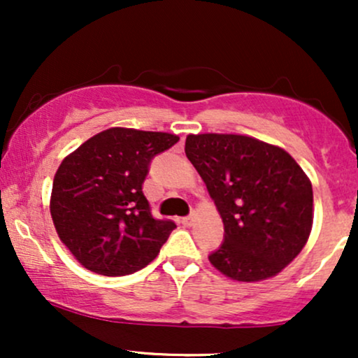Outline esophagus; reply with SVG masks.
Masks as SVG:
<instances>
[{"label": "esophagus", "instance_id": "esophagus-1", "mask_svg": "<svg viewBox=\"0 0 358 358\" xmlns=\"http://www.w3.org/2000/svg\"><path fill=\"white\" fill-rule=\"evenodd\" d=\"M182 224H183V225H187V227H190V225L193 224V215L183 217V219H182Z\"/></svg>", "mask_w": 358, "mask_h": 358}]
</instances>
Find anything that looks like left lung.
<instances>
[{"label":"left lung","mask_w":358,"mask_h":358,"mask_svg":"<svg viewBox=\"0 0 358 358\" xmlns=\"http://www.w3.org/2000/svg\"><path fill=\"white\" fill-rule=\"evenodd\" d=\"M185 153L224 222V242L208 261L237 281L276 276L305 248L313 188L281 148L241 134H190Z\"/></svg>","instance_id":"8db88e82"}]
</instances>
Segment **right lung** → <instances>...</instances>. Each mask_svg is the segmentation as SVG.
<instances>
[{
  "mask_svg": "<svg viewBox=\"0 0 358 358\" xmlns=\"http://www.w3.org/2000/svg\"><path fill=\"white\" fill-rule=\"evenodd\" d=\"M178 139L110 127L62 162L53 178L50 213L60 241L84 268L122 276L158 256L176 225L155 219L143 182L151 159Z\"/></svg>",
  "mask_w": 358,
  "mask_h": 358,
  "instance_id": "obj_1",
  "label": "right lung"
}]
</instances>
